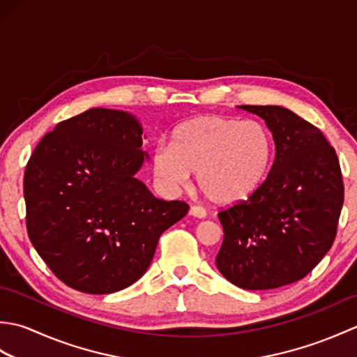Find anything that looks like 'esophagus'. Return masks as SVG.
Masks as SVG:
<instances>
[{
    "label": "esophagus",
    "instance_id": "obj_1",
    "mask_svg": "<svg viewBox=\"0 0 357 357\" xmlns=\"http://www.w3.org/2000/svg\"><path fill=\"white\" fill-rule=\"evenodd\" d=\"M190 215L192 216H195V218H206L207 216V211H206V208L204 207H201V206H192L190 207Z\"/></svg>",
    "mask_w": 357,
    "mask_h": 357
}]
</instances>
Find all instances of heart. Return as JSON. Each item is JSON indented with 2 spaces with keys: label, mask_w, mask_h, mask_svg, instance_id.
<instances>
[{
  "label": "heart",
  "mask_w": 357,
  "mask_h": 357,
  "mask_svg": "<svg viewBox=\"0 0 357 357\" xmlns=\"http://www.w3.org/2000/svg\"><path fill=\"white\" fill-rule=\"evenodd\" d=\"M172 147L158 144L151 169L164 187H185L198 174L202 195L218 206L248 199L264 183L273 156V141L257 121L202 115L172 133Z\"/></svg>",
  "instance_id": "heart-1"
}]
</instances>
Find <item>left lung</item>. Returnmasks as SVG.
Wrapping results in <instances>:
<instances>
[{"mask_svg":"<svg viewBox=\"0 0 357 357\" xmlns=\"http://www.w3.org/2000/svg\"><path fill=\"white\" fill-rule=\"evenodd\" d=\"M265 119L276 155L248 199L218 213L222 276L245 290H270L305 278L335 242L344 204L336 150L319 128L279 105H241Z\"/></svg>","mask_w":357,"mask_h":357,"instance_id":"left-lung-1","label":"left lung"}]
</instances>
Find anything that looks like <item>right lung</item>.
Returning a JSON list of instances; mask_svg holds the SVG:
<instances>
[{
    "instance_id": "obj_1",
    "label": "right lung",
    "mask_w": 357,
    "mask_h": 357,
    "mask_svg": "<svg viewBox=\"0 0 357 357\" xmlns=\"http://www.w3.org/2000/svg\"><path fill=\"white\" fill-rule=\"evenodd\" d=\"M142 128L126 112L90 109L45 133L24 172L29 239L61 282L109 294L136 282L159 236L188 211L156 199L135 173Z\"/></svg>"
}]
</instances>
